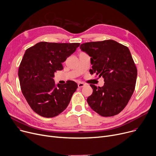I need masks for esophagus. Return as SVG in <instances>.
Instances as JSON below:
<instances>
[{"label":"esophagus","instance_id":"esophagus-1","mask_svg":"<svg viewBox=\"0 0 156 156\" xmlns=\"http://www.w3.org/2000/svg\"><path fill=\"white\" fill-rule=\"evenodd\" d=\"M85 86V84H84L83 83V82H79V83H78V87H84Z\"/></svg>","mask_w":156,"mask_h":156}]
</instances>
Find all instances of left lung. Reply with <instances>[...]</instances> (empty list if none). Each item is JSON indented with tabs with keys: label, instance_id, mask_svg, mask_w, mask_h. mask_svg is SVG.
Segmentation results:
<instances>
[{
	"label": "left lung",
	"instance_id": "obj_1",
	"mask_svg": "<svg viewBox=\"0 0 156 156\" xmlns=\"http://www.w3.org/2000/svg\"><path fill=\"white\" fill-rule=\"evenodd\" d=\"M80 48L91 57L90 74L105 81L103 87L90 84L93 92L87 99L88 105L102 116L120 113L134 92L137 76L129 49L112 40L82 43Z\"/></svg>",
	"mask_w": 156,
	"mask_h": 156
}]
</instances>
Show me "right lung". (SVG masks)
I'll return each instance as SVG.
<instances>
[{
  "label": "right lung",
  "mask_w": 156,
  "mask_h": 156,
  "mask_svg": "<svg viewBox=\"0 0 156 156\" xmlns=\"http://www.w3.org/2000/svg\"><path fill=\"white\" fill-rule=\"evenodd\" d=\"M80 43L41 41L27 48L18 70L22 93L33 110L45 118L56 116L68 106L78 86L72 80L57 85L54 74Z\"/></svg>",
  "instance_id": "1"
}]
</instances>
